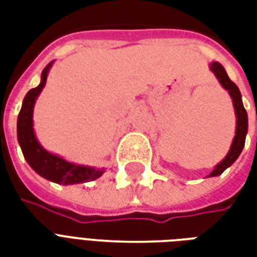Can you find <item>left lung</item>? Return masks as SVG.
I'll return each instance as SVG.
<instances>
[{"label": "left lung", "mask_w": 257, "mask_h": 257, "mask_svg": "<svg viewBox=\"0 0 257 257\" xmlns=\"http://www.w3.org/2000/svg\"><path fill=\"white\" fill-rule=\"evenodd\" d=\"M209 68L210 71L215 74V77L220 82L221 86L228 92V95H230L232 100L234 110H235V118H237V122H235L237 123V126H235V136L232 139L230 150L227 153V156L213 168V171L206 176V178H215V176L221 175V173L226 171L227 168L231 167L232 164L235 162V160L239 157V154H241L243 146H245L246 134H248V114H246V110H245V107L242 104L241 92L238 89L237 85L228 78L224 67L219 62H212L209 64Z\"/></svg>", "instance_id": "obj_1"}]
</instances>
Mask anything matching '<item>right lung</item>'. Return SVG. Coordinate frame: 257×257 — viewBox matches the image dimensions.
<instances>
[{
    "instance_id": "add662e5",
    "label": "right lung",
    "mask_w": 257,
    "mask_h": 257,
    "mask_svg": "<svg viewBox=\"0 0 257 257\" xmlns=\"http://www.w3.org/2000/svg\"><path fill=\"white\" fill-rule=\"evenodd\" d=\"M52 64L53 62H51L42 70L40 85L29 90L23 99L19 117H18V142H19L20 149L27 164L40 176L49 182L63 184V186L92 182L100 178L101 175L106 172L104 168H93L73 164L62 157L49 153L42 147L34 132V122H33L34 104H36L37 97L40 96L41 90L47 84L48 73L52 67Z\"/></svg>"
}]
</instances>
